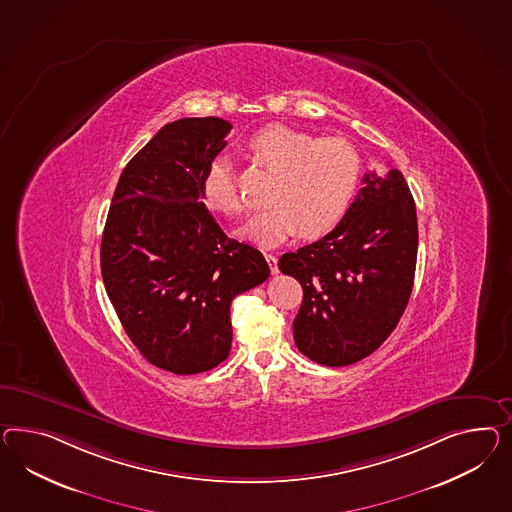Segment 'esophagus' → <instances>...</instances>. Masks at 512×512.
Masks as SVG:
<instances>
[{"label": "esophagus", "instance_id": "34e87169", "mask_svg": "<svg viewBox=\"0 0 512 512\" xmlns=\"http://www.w3.org/2000/svg\"><path fill=\"white\" fill-rule=\"evenodd\" d=\"M264 259H266V263L270 266V272H272V274H277V272H279V268H277L276 255H272V253H264Z\"/></svg>", "mask_w": 512, "mask_h": 512}]
</instances>
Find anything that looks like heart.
Wrapping results in <instances>:
<instances>
[{
  "mask_svg": "<svg viewBox=\"0 0 512 512\" xmlns=\"http://www.w3.org/2000/svg\"><path fill=\"white\" fill-rule=\"evenodd\" d=\"M251 156L277 173L272 207L255 214L240 229L251 242L274 248L302 233L320 238L332 233L352 205L361 179L358 151L341 138H317L285 125H268L248 141ZM208 207L227 216L244 210L227 156H216L201 175Z\"/></svg>",
  "mask_w": 512,
  "mask_h": 512,
  "instance_id": "b5f03b06",
  "label": "heart"
}]
</instances>
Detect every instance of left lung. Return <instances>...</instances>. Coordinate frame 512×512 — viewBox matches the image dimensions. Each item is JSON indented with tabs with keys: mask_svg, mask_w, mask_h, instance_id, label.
Returning <instances> with one entry per match:
<instances>
[{
	"mask_svg": "<svg viewBox=\"0 0 512 512\" xmlns=\"http://www.w3.org/2000/svg\"><path fill=\"white\" fill-rule=\"evenodd\" d=\"M417 216L399 169L367 173L332 233L285 253L279 270L304 289L292 322L309 360L345 367L373 354L399 324L414 287Z\"/></svg>",
	"mask_w": 512,
	"mask_h": 512,
	"instance_id": "obj_1",
	"label": "left lung"
}]
</instances>
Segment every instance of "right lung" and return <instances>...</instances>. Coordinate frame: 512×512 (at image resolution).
<instances>
[{
	"mask_svg": "<svg viewBox=\"0 0 512 512\" xmlns=\"http://www.w3.org/2000/svg\"><path fill=\"white\" fill-rule=\"evenodd\" d=\"M231 123L190 117L162 126L126 164L102 233L104 287L145 360L175 374L227 360L233 298L270 276L259 249L221 231L201 175Z\"/></svg>",
	"mask_w": 512,
	"mask_h": 512,
	"instance_id": "obj_1",
	"label": "right lung"
}]
</instances>
